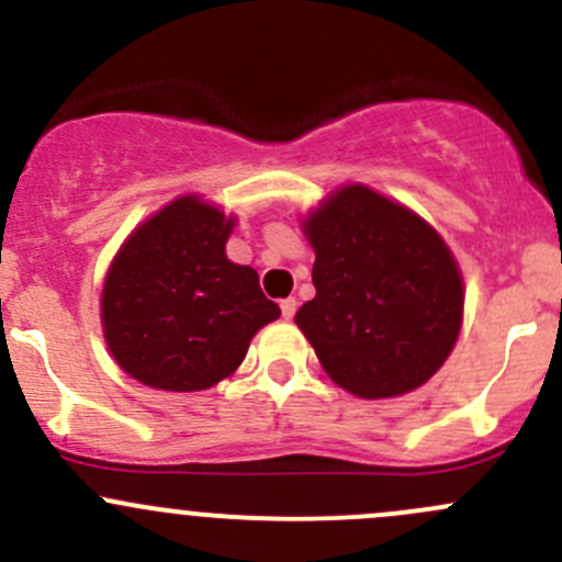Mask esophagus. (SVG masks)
Here are the masks:
<instances>
[{"instance_id":"esophagus-1","label":"esophagus","mask_w":562,"mask_h":562,"mask_svg":"<svg viewBox=\"0 0 562 562\" xmlns=\"http://www.w3.org/2000/svg\"><path fill=\"white\" fill-rule=\"evenodd\" d=\"M294 311H297V300H294V297L281 300V316H283V319H292Z\"/></svg>"}]
</instances>
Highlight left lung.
Listing matches in <instances>:
<instances>
[{
    "instance_id": "obj_1",
    "label": "left lung",
    "mask_w": 562,
    "mask_h": 562,
    "mask_svg": "<svg viewBox=\"0 0 562 562\" xmlns=\"http://www.w3.org/2000/svg\"><path fill=\"white\" fill-rule=\"evenodd\" d=\"M316 294L294 314L322 369L358 398H393L437 374L459 338L464 286L420 215L344 186L303 221Z\"/></svg>"
}]
</instances>
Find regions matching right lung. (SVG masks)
I'll list each match as a JSON object with an SVG mask.
<instances>
[{"label":"right lung","mask_w":562,"mask_h":562,"mask_svg":"<svg viewBox=\"0 0 562 562\" xmlns=\"http://www.w3.org/2000/svg\"><path fill=\"white\" fill-rule=\"evenodd\" d=\"M235 218L180 196L144 221L105 273L100 319L111 355L158 391H207L243 363L281 308L257 270L226 259Z\"/></svg>","instance_id":"add662e5"}]
</instances>
